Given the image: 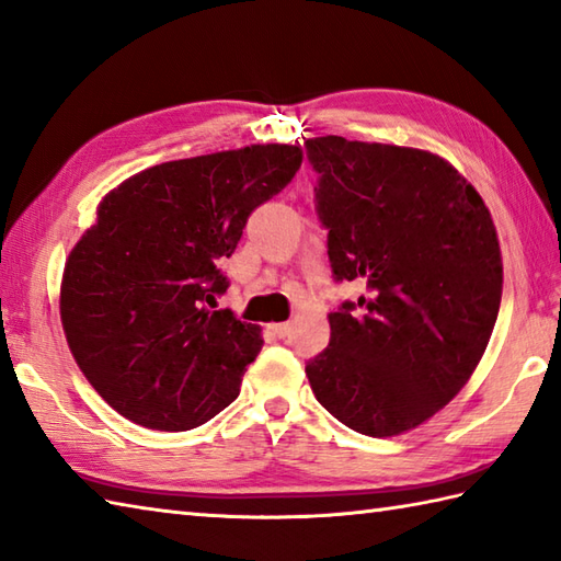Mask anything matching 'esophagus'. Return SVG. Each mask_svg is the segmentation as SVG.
Here are the masks:
<instances>
[{"instance_id":"esophagus-1","label":"esophagus","mask_w":561,"mask_h":561,"mask_svg":"<svg viewBox=\"0 0 561 561\" xmlns=\"http://www.w3.org/2000/svg\"><path fill=\"white\" fill-rule=\"evenodd\" d=\"M270 330H272V335L279 337V340L291 335V325L289 323H274V325H270Z\"/></svg>"}]
</instances>
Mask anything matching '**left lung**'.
I'll return each mask as SVG.
<instances>
[{"label": "left lung", "instance_id": "left-lung-1", "mask_svg": "<svg viewBox=\"0 0 561 561\" xmlns=\"http://www.w3.org/2000/svg\"><path fill=\"white\" fill-rule=\"evenodd\" d=\"M335 282L366 296L330 313L306 364L318 402L366 436L420 426L468 383L502 304L490 209L436 153L344 137L306 139Z\"/></svg>", "mask_w": 561, "mask_h": 561}]
</instances>
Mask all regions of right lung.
<instances>
[{"label": "right lung", "mask_w": 561, "mask_h": 561, "mask_svg": "<svg viewBox=\"0 0 561 561\" xmlns=\"http://www.w3.org/2000/svg\"><path fill=\"white\" fill-rule=\"evenodd\" d=\"M304 153L253 145L141 171L105 195L69 253L59 316L69 350L115 412L187 432L238 398L262 347L217 296L245 221L291 183Z\"/></svg>", "instance_id": "obj_1"}]
</instances>
